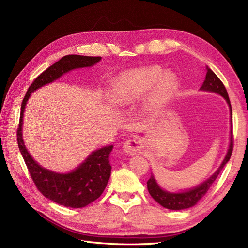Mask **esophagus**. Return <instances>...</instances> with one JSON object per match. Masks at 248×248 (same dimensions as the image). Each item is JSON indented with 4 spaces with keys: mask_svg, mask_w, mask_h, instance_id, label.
<instances>
[{
    "mask_svg": "<svg viewBox=\"0 0 248 248\" xmlns=\"http://www.w3.org/2000/svg\"><path fill=\"white\" fill-rule=\"evenodd\" d=\"M123 148L128 155H139L142 150V141L138 138H132L125 141Z\"/></svg>",
    "mask_w": 248,
    "mask_h": 248,
    "instance_id": "esophagus-1",
    "label": "esophagus"
}]
</instances>
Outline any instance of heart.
Wrapping results in <instances>:
<instances>
[{"label":"heart","instance_id":"1","mask_svg":"<svg viewBox=\"0 0 248 248\" xmlns=\"http://www.w3.org/2000/svg\"><path fill=\"white\" fill-rule=\"evenodd\" d=\"M177 88V78L171 72H163L158 66L141 67L117 77L110 87L109 98L115 104L136 101L151 89L148 107L157 109L166 104Z\"/></svg>","mask_w":248,"mask_h":248}]
</instances>
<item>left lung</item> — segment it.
I'll use <instances>...</instances> for the list:
<instances>
[{
    "label": "left lung",
    "mask_w": 248,
    "mask_h": 248,
    "mask_svg": "<svg viewBox=\"0 0 248 248\" xmlns=\"http://www.w3.org/2000/svg\"><path fill=\"white\" fill-rule=\"evenodd\" d=\"M201 90H202V91L214 92L221 95L229 104L230 110H231V117H232V107H231V102H230L227 89L222 84V81L218 78V77H217L216 74L209 68V67H207L206 78L204 80V84H202L201 87ZM232 138H234L232 137V121L231 120V140H230L228 153L226 157H224V159L221 163V166L218 168V170H217L214 174L204 183L194 187L193 189H189L187 191L179 192V193H171L161 189L158 186V184L156 183L154 176L151 175V177H150V179L147 182L149 193L151 194V197L158 202L159 205H161L163 208H167L170 210H182V209H187L194 206L207 193L210 187H211L212 183L215 181L216 178L218 177L219 172L221 171L223 167L226 166V163L230 160L232 152V148H234V139Z\"/></svg>",
    "instance_id": "left-lung-1"
}]
</instances>
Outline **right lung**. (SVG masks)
I'll list each match as a JSON object with an SVG mask.
<instances>
[{"label": "right lung", "mask_w": 248, "mask_h": 248, "mask_svg": "<svg viewBox=\"0 0 248 248\" xmlns=\"http://www.w3.org/2000/svg\"><path fill=\"white\" fill-rule=\"evenodd\" d=\"M101 57H88L79 55H68L49 66L40 76L37 77L21 102L20 118L17 128V144L33 182L44 197L59 205L70 208L86 207L98 199L108 182L110 176L109 154L114 146L103 147L89 155L80 166L68 174L58 172L41 168L25 147L21 136L22 117L29 97L35 90L49 84L61 78L64 73L72 69L90 67L98 63Z\"/></svg>", "instance_id": "right-lung-1"}]
</instances>
